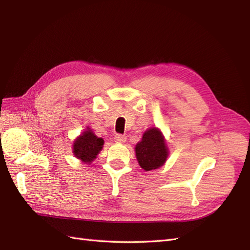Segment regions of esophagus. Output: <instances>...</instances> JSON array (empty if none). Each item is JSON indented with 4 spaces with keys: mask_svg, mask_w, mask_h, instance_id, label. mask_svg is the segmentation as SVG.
Here are the masks:
<instances>
[{
    "mask_svg": "<svg viewBox=\"0 0 250 250\" xmlns=\"http://www.w3.org/2000/svg\"><path fill=\"white\" fill-rule=\"evenodd\" d=\"M113 140H115V142H117V143H124L126 141V137L123 134H116L115 139Z\"/></svg>",
    "mask_w": 250,
    "mask_h": 250,
    "instance_id": "1",
    "label": "esophagus"
}]
</instances>
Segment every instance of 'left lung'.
Instances as JSON below:
<instances>
[{
	"mask_svg": "<svg viewBox=\"0 0 250 250\" xmlns=\"http://www.w3.org/2000/svg\"><path fill=\"white\" fill-rule=\"evenodd\" d=\"M140 167L145 171L161 168L167 162L169 148L161 129L150 127L143 133L142 140L134 148Z\"/></svg>",
	"mask_w": 250,
	"mask_h": 250,
	"instance_id": "left-lung-1",
	"label": "left lung"
}]
</instances>
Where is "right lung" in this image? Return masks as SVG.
Instances as JSON below:
<instances>
[{"mask_svg":"<svg viewBox=\"0 0 250 250\" xmlns=\"http://www.w3.org/2000/svg\"><path fill=\"white\" fill-rule=\"evenodd\" d=\"M104 145V140L98 138L95 132L87 127L79 137L74 140L73 154L84 164H90L96 160Z\"/></svg>","mask_w":250,"mask_h":250,"instance_id":"1","label":"right lung"}]
</instances>
